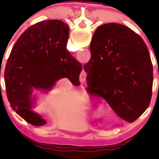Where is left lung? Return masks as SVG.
<instances>
[{
	"label": "left lung",
	"mask_w": 159,
	"mask_h": 159,
	"mask_svg": "<svg viewBox=\"0 0 159 159\" xmlns=\"http://www.w3.org/2000/svg\"><path fill=\"white\" fill-rule=\"evenodd\" d=\"M90 51L84 66L87 92L102 98L123 121L133 123L152 95L153 65L145 42L127 26L108 23L95 30Z\"/></svg>",
	"instance_id": "obj_1"
}]
</instances>
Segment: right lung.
Masks as SVG:
<instances>
[{
  "label": "right lung",
  "mask_w": 159,
  "mask_h": 159,
  "mask_svg": "<svg viewBox=\"0 0 159 159\" xmlns=\"http://www.w3.org/2000/svg\"><path fill=\"white\" fill-rule=\"evenodd\" d=\"M69 28L59 20L40 21L24 32L14 44L5 69L11 107L25 121L42 126L46 121L31 110L33 89L48 91L67 78L79 86L82 65L67 51Z\"/></svg>",
  "instance_id": "add662e5"
}]
</instances>
